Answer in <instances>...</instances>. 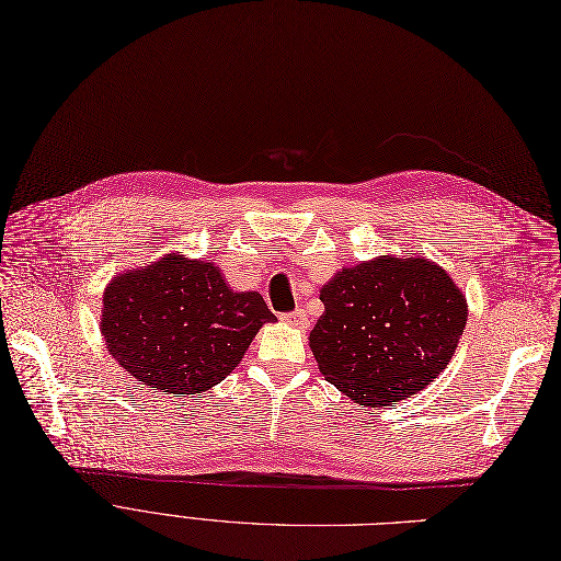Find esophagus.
Instances as JSON below:
<instances>
[{
    "mask_svg": "<svg viewBox=\"0 0 561 561\" xmlns=\"http://www.w3.org/2000/svg\"><path fill=\"white\" fill-rule=\"evenodd\" d=\"M283 319H285L287 324L299 327V329H308V327H310L308 314H306L304 308H297V310H291V312H283Z\"/></svg>",
    "mask_w": 561,
    "mask_h": 561,
    "instance_id": "obj_1",
    "label": "esophagus"
}]
</instances>
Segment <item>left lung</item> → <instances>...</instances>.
I'll use <instances>...</instances> for the list:
<instances>
[{
    "instance_id": "obj_1",
    "label": "left lung",
    "mask_w": 561,
    "mask_h": 561,
    "mask_svg": "<svg viewBox=\"0 0 561 561\" xmlns=\"http://www.w3.org/2000/svg\"><path fill=\"white\" fill-rule=\"evenodd\" d=\"M319 299L324 314L310 331V350L327 381L363 407H388L430 386L468 317L461 289L424 257L350 266Z\"/></svg>"
}]
</instances>
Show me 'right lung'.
<instances>
[{"label":"right lung","mask_w":561,"mask_h":561,"mask_svg":"<svg viewBox=\"0 0 561 561\" xmlns=\"http://www.w3.org/2000/svg\"><path fill=\"white\" fill-rule=\"evenodd\" d=\"M102 335L129 377L169 394L224 381L276 314L257 291H232L211 262L167 255L104 291Z\"/></svg>","instance_id":"right-lung-1"}]
</instances>
